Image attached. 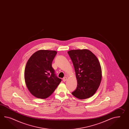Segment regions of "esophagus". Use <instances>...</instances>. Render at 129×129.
<instances>
[{"label": "esophagus", "mask_w": 129, "mask_h": 129, "mask_svg": "<svg viewBox=\"0 0 129 129\" xmlns=\"http://www.w3.org/2000/svg\"><path fill=\"white\" fill-rule=\"evenodd\" d=\"M67 80V77H65L63 78V82H66V81Z\"/></svg>", "instance_id": "34e87169"}]
</instances>
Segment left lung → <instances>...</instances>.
<instances>
[{"mask_svg": "<svg viewBox=\"0 0 129 129\" xmlns=\"http://www.w3.org/2000/svg\"><path fill=\"white\" fill-rule=\"evenodd\" d=\"M68 53L72 61L77 81L76 89L72 94L79 99L90 98L97 91L102 80L99 60L86 49L71 50Z\"/></svg>", "mask_w": 129, "mask_h": 129, "instance_id": "8db88e82", "label": "left lung"}]
</instances>
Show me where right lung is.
Segmentation results:
<instances>
[{"label":"right lung","instance_id":"add662e5","mask_svg":"<svg viewBox=\"0 0 129 129\" xmlns=\"http://www.w3.org/2000/svg\"><path fill=\"white\" fill-rule=\"evenodd\" d=\"M56 51L40 50L33 54L25 66V84L32 95L38 98L49 97L61 81L52 67Z\"/></svg>","mask_w":129,"mask_h":129}]
</instances>
